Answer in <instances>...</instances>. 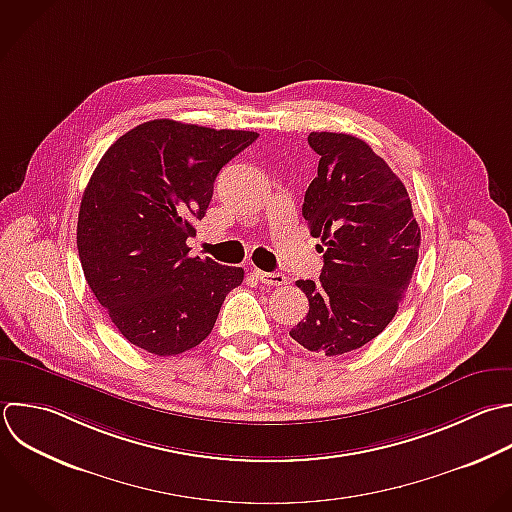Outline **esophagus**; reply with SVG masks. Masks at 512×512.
Wrapping results in <instances>:
<instances>
[{"label":"esophagus","mask_w":512,"mask_h":512,"mask_svg":"<svg viewBox=\"0 0 512 512\" xmlns=\"http://www.w3.org/2000/svg\"><path fill=\"white\" fill-rule=\"evenodd\" d=\"M262 284L266 286H284L288 284V276L282 272H262V270H254L252 272Z\"/></svg>","instance_id":"esophagus-1"}]
</instances>
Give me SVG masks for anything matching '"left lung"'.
<instances>
[{"label":"left lung","mask_w":512,"mask_h":512,"mask_svg":"<svg viewBox=\"0 0 512 512\" xmlns=\"http://www.w3.org/2000/svg\"><path fill=\"white\" fill-rule=\"evenodd\" d=\"M308 144L320 162L302 216L322 240L324 266L318 282H296L310 310L290 336L310 352L338 356L394 318L418 260L420 228L404 184L364 140L312 132Z\"/></svg>","instance_id":"1"}]
</instances>
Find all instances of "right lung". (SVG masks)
<instances>
[{
  "label": "right lung",
  "instance_id": "obj_1",
  "mask_svg": "<svg viewBox=\"0 0 512 512\" xmlns=\"http://www.w3.org/2000/svg\"><path fill=\"white\" fill-rule=\"evenodd\" d=\"M258 138L152 120L118 138L94 170L78 216L84 276L134 346L174 356L214 328L244 270L190 258L218 172Z\"/></svg>",
  "mask_w": 512,
  "mask_h": 512
}]
</instances>
